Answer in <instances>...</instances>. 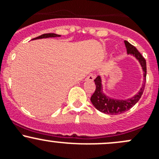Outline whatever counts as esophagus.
I'll return each mask as SVG.
<instances>
[{"mask_svg": "<svg viewBox=\"0 0 159 159\" xmlns=\"http://www.w3.org/2000/svg\"><path fill=\"white\" fill-rule=\"evenodd\" d=\"M94 79H95V76H94L93 73H90V74H89V76L86 77V80H89V81H93Z\"/></svg>", "mask_w": 159, "mask_h": 159, "instance_id": "34e87169", "label": "esophagus"}]
</instances>
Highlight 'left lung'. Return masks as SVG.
I'll list each match as a JSON object with an SVG mask.
<instances>
[{"label":"left lung","instance_id":"1","mask_svg":"<svg viewBox=\"0 0 159 159\" xmlns=\"http://www.w3.org/2000/svg\"><path fill=\"white\" fill-rule=\"evenodd\" d=\"M125 46H126L128 54H131L139 61L142 70L144 71V84L141 88L138 94L133 97L132 98L128 99V100H115L111 97H108L103 93V87H102L101 79L100 76H98L95 80L96 89L93 94L91 97L90 100L93 105L99 111L104 114H111V115H116L125 113L131 109L132 107L134 106L137 102L140 100L141 95L143 94L145 86L146 81V74H147V68H146V60L143 57L142 55L138 51L134 45L130 44L128 41H125Z\"/></svg>","mask_w":159,"mask_h":159}]
</instances>
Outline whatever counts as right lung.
<instances>
[{
	"instance_id": "add662e5",
	"label": "right lung",
	"mask_w": 159,
	"mask_h": 159,
	"mask_svg": "<svg viewBox=\"0 0 159 159\" xmlns=\"http://www.w3.org/2000/svg\"><path fill=\"white\" fill-rule=\"evenodd\" d=\"M52 37H60L59 34H54V33H48V34H43L42 35L36 37L33 39H45V38H52Z\"/></svg>"
}]
</instances>
